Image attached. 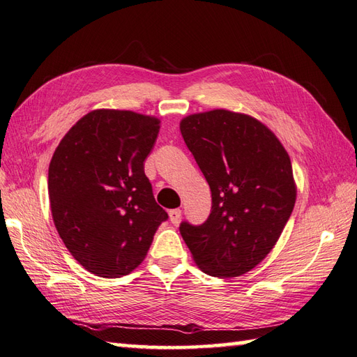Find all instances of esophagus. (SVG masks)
<instances>
[{
  "mask_svg": "<svg viewBox=\"0 0 357 357\" xmlns=\"http://www.w3.org/2000/svg\"><path fill=\"white\" fill-rule=\"evenodd\" d=\"M181 219V210L180 208H174V210H169V220L171 223L177 225Z\"/></svg>",
  "mask_w": 357,
  "mask_h": 357,
  "instance_id": "esophagus-1",
  "label": "esophagus"
}]
</instances>
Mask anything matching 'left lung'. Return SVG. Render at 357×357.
I'll return each mask as SVG.
<instances>
[{
	"mask_svg": "<svg viewBox=\"0 0 357 357\" xmlns=\"http://www.w3.org/2000/svg\"><path fill=\"white\" fill-rule=\"evenodd\" d=\"M183 139L211 190V213L201 226L180 225L202 273L231 278L273 250L296 201L290 158L256 117L215 109L181 119Z\"/></svg>",
	"mask_w": 357,
	"mask_h": 357,
	"instance_id": "left-lung-1",
	"label": "left lung"
}]
</instances>
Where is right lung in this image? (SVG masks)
<instances>
[{
	"label": "right lung",
	"instance_id": "add662e5",
	"mask_svg": "<svg viewBox=\"0 0 357 357\" xmlns=\"http://www.w3.org/2000/svg\"><path fill=\"white\" fill-rule=\"evenodd\" d=\"M159 129L155 116L92 110L71 126L52 156L53 223L75 261L95 275L132 273L168 218L144 174Z\"/></svg>",
	"mask_w": 357,
	"mask_h": 357
}]
</instances>
